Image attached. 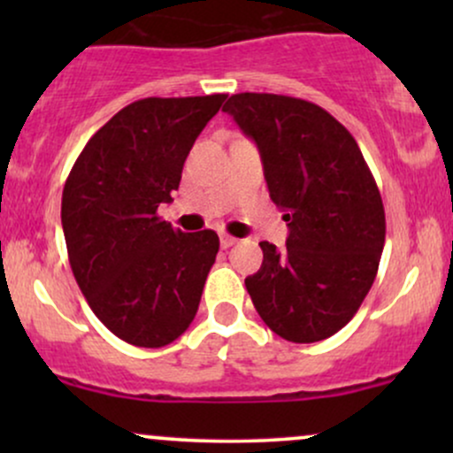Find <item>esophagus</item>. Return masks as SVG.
<instances>
[{"instance_id": "34e87169", "label": "esophagus", "mask_w": 453, "mask_h": 453, "mask_svg": "<svg viewBox=\"0 0 453 453\" xmlns=\"http://www.w3.org/2000/svg\"><path fill=\"white\" fill-rule=\"evenodd\" d=\"M238 238L236 236H230V234H221V247L227 249L232 247V244H236Z\"/></svg>"}]
</instances>
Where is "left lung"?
<instances>
[{
  "label": "left lung",
  "mask_w": 453,
  "mask_h": 453,
  "mask_svg": "<svg viewBox=\"0 0 453 453\" xmlns=\"http://www.w3.org/2000/svg\"><path fill=\"white\" fill-rule=\"evenodd\" d=\"M223 111L257 144L270 200L285 211L283 251L268 241L244 279L274 334L317 342L351 321L377 277L386 211L356 138L300 97L236 93Z\"/></svg>",
  "instance_id": "left-lung-1"
}]
</instances>
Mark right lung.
I'll return each mask as SVG.
<instances>
[{
  "label": "right lung",
  "mask_w": 453,
  "mask_h": 453,
  "mask_svg": "<svg viewBox=\"0 0 453 453\" xmlns=\"http://www.w3.org/2000/svg\"><path fill=\"white\" fill-rule=\"evenodd\" d=\"M226 93L144 97L93 134L72 165L61 226L72 273L97 319L136 347L189 327L219 251L212 230L180 232L157 215Z\"/></svg>",
  "instance_id": "1"
}]
</instances>
